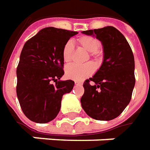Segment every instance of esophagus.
Returning a JSON list of instances; mask_svg holds the SVG:
<instances>
[{
  "label": "esophagus",
  "instance_id": "esophagus-1",
  "mask_svg": "<svg viewBox=\"0 0 150 150\" xmlns=\"http://www.w3.org/2000/svg\"><path fill=\"white\" fill-rule=\"evenodd\" d=\"M75 85H76V86H81V85H82V82H81V81H75Z\"/></svg>",
  "mask_w": 150,
  "mask_h": 150
}]
</instances>
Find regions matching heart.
<instances>
[{"mask_svg":"<svg viewBox=\"0 0 150 150\" xmlns=\"http://www.w3.org/2000/svg\"><path fill=\"white\" fill-rule=\"evenodd\" d=\"M77 43L79 47L89 52L91 58L98 61L100 56L98 48L100 42L95 37L91 35H82L77 39ZM74 53L73 43L69 40L64 44L62 48V57L65 63L72 61ZM88 60V59H87ZM95 66L93 63H87L84 65L71 64L65 68V75L68 78L74 81H82L94 73Z\"/></svg>","mask_w":150,"mask_h":150,"instance_id":"obj_1","label":"heart"}]
</instances>
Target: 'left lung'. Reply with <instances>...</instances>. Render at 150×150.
Instances as JSON below:
<instances>
[{"mask_svg": "<svg viewBox=\"0 0 150 150\" xmlns=\"http://www.w3.org/2000/svg\"><path fill=\"white\" fill-rule=\"evenodd\" d=\"M82 33L101 41L104 54L99 69L84 82L81 107L94 120H111L123 112L132 98L136 81L133 53L123 34L113 26Z\"/></svg>", "mask_w": 150, "mask_h": 150, "instance_id": "left-lung-1", "label": "left lung"}]
</instances>
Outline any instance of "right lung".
I'll use <instances>...</instances> for the list:
<instances>
[{
	"label": "right lung",
	"mask_w": 150,
	"mask_h": 150,
	"mask_svg": "<svg viewBox=\"0 0 150 150\" xmlns=\"http://www.w3.org/2000/svg\"><path fill=\"white\" fill-rule=\"evenodd\" d=\"M77 33L46 27L24 44L17 68V96L23 113L33 122L54 120L63 95L73 90V81H60L64 73L62 48Z\"/></svg>",
	"instance_id": "right-lung-1"
}]
</instances>
